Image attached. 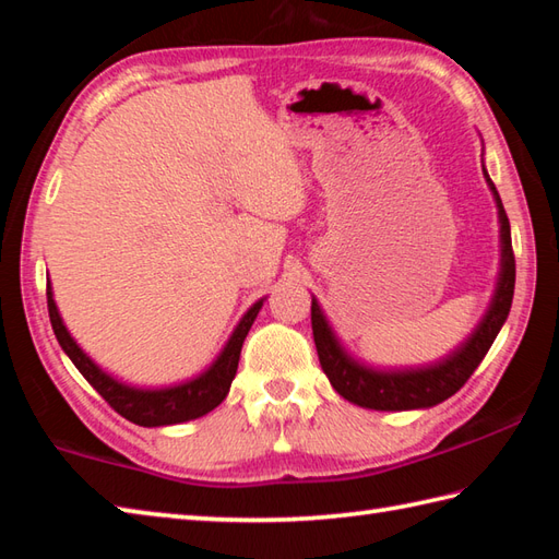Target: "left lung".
Masks as SVG:
<instances>
[{
    "label": "left lung",
    "instance_id": "obj_1",
    "mask_svg": "<svg viewBox=\"0 0 559 559\" xmlns=\"http://www.w3.org/2000/svg\"><path fill=\"white\" fill-rule=\"evenodd\" d=\"M483 177L488 181V189L498 205L500 222V272L498 284H495L492 299L488 311L478 320V325L471 330L464 342L448 354L424 366H373L366 364L364 358L354 356L337 332L332 330L328 316L322 313L318 299L311 301V325L320 366L325 370L330 384L337 390L346 402L364 408H376V412H412V408H430L464 388V382L486 358L498 332L502 330L507 316L512 308L514 296V253H512V231L510 219L500 201V193L488 177V169L483 165Z\"/></svg>",
    "mask_w": 559,
    "mask_h": 559
}]
</instances>
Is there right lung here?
Returning <instances> with one entry per match:
<instances>
[{"label":"right lung","mask_w":559,"mask_h":559,"mask_svg":"<svg viewBox=\"0 0 559 559\" xmlns=\"http://www.w3.org/2000/svg\"><path fill=\"white\" fill-rule=\"evenodd\" d=\"M263 301L265 299H258L248 308L243 318L239 320V325L229 334L227 344L222 346L215 361L210 364L203 373L186 378L175 384H165V388H141V384L123 382L107 373L103 366H97L93 358L81 349L79 342L71 337L64 320H61L52 284L47 282V311L49 320H52V330L57 334L59 346L71 358L73 366L79 368V373L103 394V400L115 408L117 414L143 428L186 424V420L201 418L222 404V400H225L231 388L234 376H237L246 334L251 330L253 320L258 318V311L263 308Z\"/></svg>","instance_id":"right-lung-1"}]
</instances>
